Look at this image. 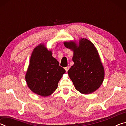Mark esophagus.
Here are the masks:
<instances>
[{"mask_svg":"<svg viewBox=\"0 0 126 126\" xmlns=\"http://www.w3.org/2000/svg\"><path fill=\"white\" fill-rule=\"evenodd\" d=\"M69 67H66L65 68V71L67 72L68 70H69Z\"/></svg>","mask_w":126,"mask_h":126,"instance_id":"obj_1","label":"esophagus"}]
</instances>
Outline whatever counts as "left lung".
Returning a JSON list of instances; mask_svg holds the SVG:
<instances>
[{
	"instance_id": "8db88e82",
	"label": "left lung",
	"mask_w": 126,
	"mask_h": 126,
	"mask_svg": "<svg viewBox=\"0 0 126 126\" xmlns=\"http://www.w3.org/2000/svg\"><path fill=\"white\" fill-rule=\"evenodd\" d=\"M64 44L73 52L74 64L68 74L75 88L83 94L96 91L103 83L104 70L94 45L86 38L80 39L78 44L74 41Z\"/></svg>"
}]
</instances>
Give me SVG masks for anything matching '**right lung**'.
<instances>
[{"label":"right lung","instance_id":"right-lung-1","mask_svg":"<svg viewBox=\"0 0 126 126\" xmlns=\"http://www.w3.org/2000/svg\"><path fill=\"white\" fill-rule=\"evenodd\" d=\"M65 73V69L53 57L52 51L48 50L44 44H40L32 54L25 80L33 92L47 97L56 90L59 80Z\"/></svg>","mask_w":126,"mask_h":126}]
</instances>
